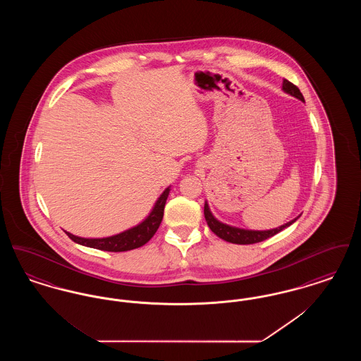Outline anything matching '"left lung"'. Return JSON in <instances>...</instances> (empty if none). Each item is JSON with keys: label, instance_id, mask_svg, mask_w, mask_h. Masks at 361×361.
<instances>
[{"label": "left lung", "instance_id": "obj_1", "mask_svg": "<svg viewBox=\"0 0 361 361\" xmlns=\"http://www.w3.org/2000/svg\"><path fill=\"white\" fill-rule=\"evenodd\" d=\"M283 90L287 92L288 94H291L293 97L305 102L303 94L300 93L299 87L293 85L288 80L283 81ZM204 216H206L207 224L211 228V231L214 234H216L219 238L231 242V243H237V245H250V243H257L261 240H268L271 237H274L277 233H280L281 230H284L286 227L291 226L296 219H292L291 222L283 224L280 227H276L272 230H264V231H255V230H243V228H238V227H231L228 224H222L218 219H215V216L211 214L209 207L208 204H204Z\"/></svg>", "mask_w": 361, "mask_h": 361}]
</instances>
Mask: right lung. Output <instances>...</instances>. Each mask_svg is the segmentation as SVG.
<instances>
[{
	"instance_id": "add662e5",
	"label": "right lung",
	"mask_w": 361,
	"mask_h": 361,
	"mask_svg": "<svg viewBox=\"0 0 361 361\" xmlns=\"http://www.w3.org/2000/svg\"><path fill=\"white\" fill-rule=\"evenodd\" d=\"M169 192L171 188H166L162 192V195L158 197L155 203L153 211L142 224H137L130 230H126L121 234L106 237V238H81L70 233L66 234L69 235L70 240H74L75 243L84 245L87 247H94L104 252H127V250L140 247L152 240V237L154 235L155 231L158 230L159 224L162 222L164 208H165L166 199L169 196Z\"/></svg>"
}]
</instances>
